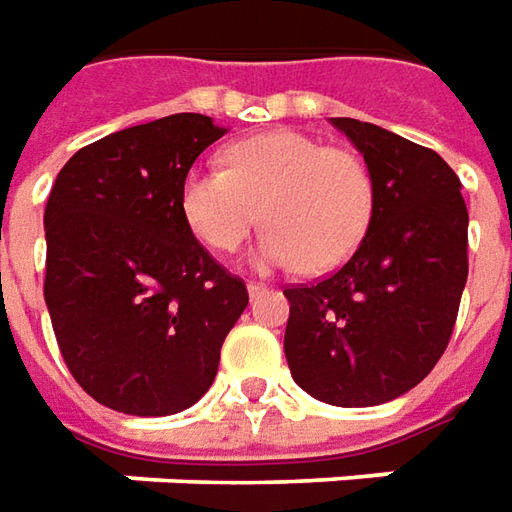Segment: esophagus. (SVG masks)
<instances>
[{
  "label": "esophagus",
  "mask_w": 512,
  "mask_h": 512,
  "mask_svg": "<svg viewBox=\"0 0 512 512\" xmlns=\"http://www.w3.org/2000/svg\"><path fill=\"white\" fill-rule=\"evenodd\" d=\"M259 292H264L262 284H256V281H250V284H248V295H250V298H256Z\"/></svg>",
  "instance_id": "1"
}]
</instances>
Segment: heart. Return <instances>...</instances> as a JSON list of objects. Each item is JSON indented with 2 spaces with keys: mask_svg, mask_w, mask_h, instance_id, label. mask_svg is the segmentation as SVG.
<instances>
[{
  "mask_svg": "<svg viewBox=\"0 0 512 512\" xmlns=\"http://www.w3.org/2000/svg\"><path fill=\"white\" fill-rule=\"evenodd\" d=\"M181 214L214 250H236L264 220L270 228L253 262L323 273L343 264L368 231L373 181L354 150L276 130L231 144L225 169H189Z\"/></svg>",
  "mask_w": 512,
  "mask_h": 512,
  "instance_id": "1",
  "label": "heart"
}]
</instances>
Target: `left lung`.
Instances as JSON below:
<instances>
[{"instance_id":"obj_1","label":"left lung","mask_w":512,"mask_h":512,"mask_svg":"<svg viewBox=\"0 0 512 512\" xmlns=\"http://www.w3.org/2000/svg\"><path fill=\"white\" fill-rule=\"evenodd\" d=\"M373 181V214L354 256L317 284L287 287L292 379L334 407L404 396L449 345L468 278V209L435 150L337 116Z\"/></svg>"}]
</instances>
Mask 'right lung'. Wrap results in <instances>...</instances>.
I'll return each mask as SVG.
<instances>
[{
    "label": "right lung",
    "mask_w": 512,
    "mask_h": 512,
    "mask_svg": "<svg viewBox=\"0 0 512 512\" xmlns=\"http://www.w3.org/2000/svg\"><path fill=\"white\" fill-rule=\"evenodd\" d=\"M225 136L172 114L111 133L66 161L49 192L47 301L66 368L125 415H175L209 390L248 306L181 214L195 158Z\"/></svg>",
    "instance_id": "right-lung-1"
}]
</instances>
